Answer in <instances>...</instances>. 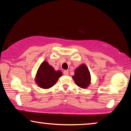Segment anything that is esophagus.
Returning a JSON list of instances; mask_svg holds the SVG:
<instances>
[{"mask_svg": "<svg viewBox=\"0 0 131 131\" xmlns=\"http://www.w3.org/2000/svg\"><path fill=\"white\" fill-rule=\"evenodd\" d=\"M63 73H64V75H66V76H67V75H69V71H68V70H64Z\"/></svg>", "mask_w": 131, "mask_h": 131, "instance_id": "34e87169", "label": "esophagus"}]
</instances>
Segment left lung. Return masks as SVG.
Here are the masks:
<instances>
[{"instance_id":"1","label":"left lung","mask_w":131,"mask_h":131,"mask_svg":"<svg viewBox=\"0 0 131 131\" xmlns=\"http://www.w3.org/2000/svg\"><path fill=\"white\" fill-rule=\"evenodd\" d=\"M73 80L79 87L83 89L87 88L91 83V74L85 64H82L74 70Z\"/></svg>"}]
</instances>
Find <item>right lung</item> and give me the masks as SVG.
Here are the masks:
<instances>
[{
	"instance_id": "1",
	"label": "right lung",
	"mask_w": 131,
	"mask_h": 131,
	"mask_svg": "<svg viewBox=\"0 0 131 131\" xmlns=\"http://www.w3.org/2000/svg\"><path fill=\"white\" fill-rule=\"evenodd\" d=\"M62 75L61 71H55L53 67L45 61L39 66L35 82L41 88L48 89L53 86Z\"/></svg>"
}]
</instances>
